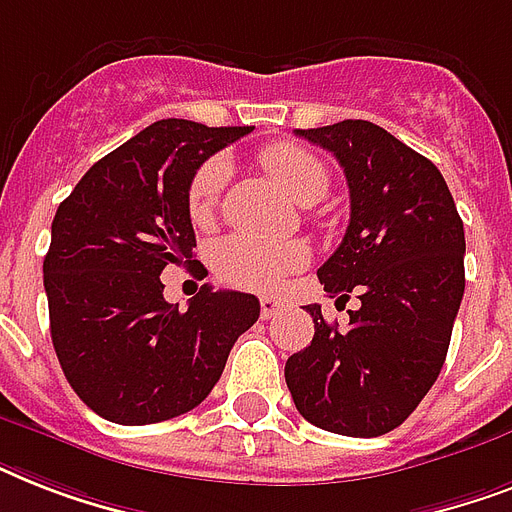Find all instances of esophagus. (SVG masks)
<instances>
[{"label":"esophagus","mask_w":512,"mask_h":512,"mask_svg":"<svg viewBox=\"0 0 512 512\" xmlns=\"http://www.w3.org/2000/svg\"><path fill=\"white\" fill-rule=\"evenodd\" d=\"M281 308H284V303H281V300H276V297H263V300H260V316H263V321L273 319V316H276Z\"/></svg>","instance_id":"esophagus-1"}]
</instances>
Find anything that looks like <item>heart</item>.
<instances>
[{"label":"heart","instance_id":"b5f03b06","mask_svg":"<svg viewBox=\"0 0 512 512\" xmlns=\"http://www.w3.org/2000/svg\"><path fill=\"white\" fill-rule=\"evenodd\" d=\"M265 172L297 204H316L329 191V172L319 156L305 148L276 143L260 154ZM228 180V164L209 159L196 170L185 193V209L193 225H209L215 220L220 196ZM311 260L303 241H263L249 233H231L215 247L217 276L233 287L276 292L289 273L300 271Z\"/></svg>","mask_w":512,"mask_h":512}]
</instances>
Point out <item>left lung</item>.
I'll return each mask as SVG.
<instances>
[{
  "label": "left lung",
  "mask_w": 512,
  "mask_h": 512,
  "mask_svg": "<svg viewBox=\"0 0 512 512\" xmlns=\"http://www.w3.org/2000/svg\"><path fill=\"white\" fill-rule=\"evenodd\" d=\"M340 162L350 223L319 268L329 297L361 308L348 332L321 305L311 345L287 358L297 412L329 433L374 438L398 428L433 388L465 292V228L438 167L364 119L297 130Z\"/></svg>",
  "instance_id": "obj_1"
}]
</instances>
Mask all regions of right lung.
Returning a JSON list of instances; mask_svg holds the SVG:
<instances>
[{
    "label": "right lung",
    "instance_id": "right-lung-1",
    "mask_svg": "<svg viewBox=\"0 0 512 512\" xmlns=\"http://www.w3.org/2000/svg\"><path fill=\"white\" fill-rule=\"evenodd\" d=\"M249 132L162 119L92 164L60 201L44 257L50 335L66 380L103 420L151 425L191 412L260 316L255 295L209 284L177 311L159 279L167 265L196 263L191 177Z\"/></svg>",
    "mask_w": 512,
    "mask_h": 512
}]
</instances>
